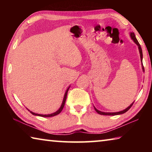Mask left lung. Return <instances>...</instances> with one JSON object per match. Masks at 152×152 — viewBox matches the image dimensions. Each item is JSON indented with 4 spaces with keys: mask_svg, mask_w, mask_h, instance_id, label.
<instances>
[{
    "mask_svg": "<svg viewBox=\"0 0 152 152\" xmlns=\"http://www.w3.org/2000/svg\"><path fill=\"white\" fill-rule=\"evenodd\" d=\"M129 35H130V37H131V38H132V39H133V42H134L135 44L138 46V49H139V51H140V58H141V66H142V70H143V72H144V67H143V63H142V60H143V53H142V50H141V45H140V43H139L137 39H136V37H135V34H134V33H133V32H130ZM133 102H133L131 104L129 105V106L127 108H126L125 109L123 110H121V111H119V112H115V113H107V112H102V111H101V110H98L97 109H96V107H95L94 106V108L95 110H96V111L98 113H99V114H100V115H121V114H123V113H125L127 112V110H128L131 107H132V105H133Z\"/></svg>",
    "mask_w": 152,
    "mask_h": 152,
    "instance_id": "obj_1",
    "label": "left lung"
}]
</instances>
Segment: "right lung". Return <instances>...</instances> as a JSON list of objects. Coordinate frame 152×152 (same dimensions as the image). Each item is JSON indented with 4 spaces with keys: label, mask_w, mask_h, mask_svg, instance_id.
<instances>
[{
    "label": "right lung",
    "mask_w": 152,
    "mask_h": 152,
    "mask_svg": "<svg viewBox=\"0 0 152 152\" xmlns=\"http://www.w3.org/2000/svg\"><path fill=\"white\" fill-rule=\"evenodd\" d=\"M70 86H68V88H67L66 91L65 92V94H64V99H63V101H62V103H61L60 107L59 108V109L57 110V111H56L53 113H51V114H48V115H42V114H38V113H33L32 111H31L29 109V111H30V113H31L32 115H35V116H39V117H53V116H56V115H57L58 114H60L61 113V110H62L63 108L64 107V105H65V102H66V97H67V94H68V92L69 91V88H70Z\"/></svg>",
    "instance_id": "1"
}]
</instances>
